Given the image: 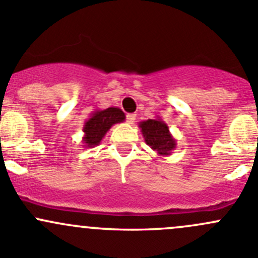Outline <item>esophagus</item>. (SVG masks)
Here are the masks:
<instances>
[{"label":"esophagus","instance_id":"obj_1","mask_svg":"<svg viewBox=\"0 0 258 258\" xmlns=\"http://www.w3.org/2000/svg\"><path fill=\"white\" fill-rule=\"evenodd\" d=\"M126 117H127V122H128L130 124H134L135 119H136V114H135V113H128Z\"/></svg>","mask_w":258,"mask_h":258}]
</instances>
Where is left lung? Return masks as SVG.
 <instances>
[{"mask_svg": "<svg viewBox=\"0 0 258 258\" xmlns=\"http://www.w3.org/2000/svg\"><path fill=\"white\" fill-rule=\"evenodd\" d=\"M139 127L141 128L146 144L153 151H156L158 156H162V157L170 156L177 146V142L175 137L171 135L167 123L162 121L161 117L141 121Z\"/></svg>", "mask_w": 258, "mask_h": 258, "instance_id": "8db88e82", "label": "left lung"}]
</instances>
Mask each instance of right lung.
<instances>
[{"label": "right lung", "instance_id": "add662e5", "mask_svg": "<svg viewBox=\"0 0 258 258\" xmlns=\"http://www.w3.org/2000/svg\"><path fill=\"white\" fill-rule=\"evenodd\" d=\"M126 116L118 107H108L105 110H96L83 124V147L92 148L98 146L113 124L123 122Z\"/></svg>", "mask_w": 258, "mask_h": 258}]
</instances>
